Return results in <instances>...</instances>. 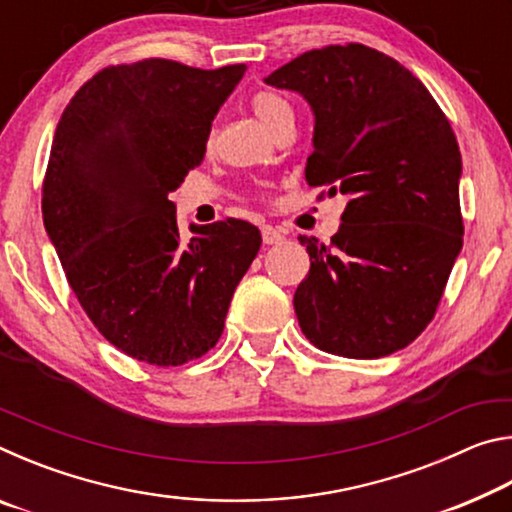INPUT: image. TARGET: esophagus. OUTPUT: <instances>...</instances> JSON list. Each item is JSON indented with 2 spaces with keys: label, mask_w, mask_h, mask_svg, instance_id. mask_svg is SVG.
<instances>
[{
  "label": "esophagus",
  "mask_w": 512,
  "mask_h": 512,
  "mask_svg": "<svg viewBox=\"0 0 512 512\" xmlns=\"http://www.w3.org/2000/svg\"><path fill=\"white\" fill-rule=\"evenodd\" d=\"M262 239H264V244L273 246V244H282L284 235L277 228H273V225H264V228H262Z\"/></svg>",
  "instance_id": "obj_1"
}]
</instances>
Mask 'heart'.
<instances>
[{
    "instance_id": "b5f03b06",
    "label": "heart",
    "mask_w": 512,
    "mask_h": 512,
    "mask_svg": "<svg viewBox=\"0 0 512 512\" xmlns=\"http://www.w3.org/2000/svg\"><path fill=\"white\" fill-rule=\"evenodd\" d=\"M250 106H253L255 115L264 121V124L271 128L280 124V119H284L287 115H291L289 103L284 101L280 94L275 92H257L253 99H250Z\"/></svg>"
}]
</instances>
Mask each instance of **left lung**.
Returning a JSON list of instances; mask_svg holds the SVG:
<instances>
[{"instance_id":"obj_1","label":"left lung","mask_w":512,"mask_h":512,"mask_svg":"<svg viewBox=\"0 0 512 512\" xmlns=\"http://www.w3.org/2000/svg\"><path fill=\"white\" fill-rule=\"evenodd\" d=\"M314 112L309 185L348 205L293 296L302 334L329 354L379 359L431 323L463 248L461 151L445 112L404 65L366 45H329L264 79Z\"/></svg>"}]
</instances>
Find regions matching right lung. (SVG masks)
Listing matches in <instances>:
<instances>
[{"label": "right lung", "mask_w": 512, "mask_h": 512, "mask_svg": "<svg viewBox=\"0 0 512 512\" xmlns=\"http://www.w3.org/2000/svg\"><path fill=\"white\" fill-rule=\"evenodd\" d=\"M246 65L146 58L101 69L60 117L42 219L94 327L128 357L183 366L221 339L262 235L228 219L180 237L176 192L203 162L212 121Z\"/></svg>", "instance_id": "obj_1"}]
</instances>
